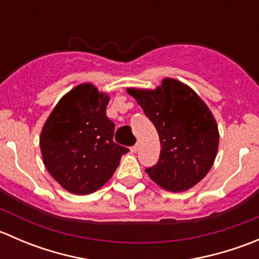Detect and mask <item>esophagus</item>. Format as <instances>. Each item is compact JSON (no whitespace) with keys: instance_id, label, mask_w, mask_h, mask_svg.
<instances>
[{"instance_id":"obj_1","label":"esophagus","mask_w":259,"mask_h":259,"mask_svg":"<svg viewBox=\"0 0 259 259\" xmlns=\"http://www.w3.org/2000/svg\"><path fill=\"white\" fill-rule=\"evenodd\" d=\"M130 150H132V153H137V151L139 150V144H135L134 146H132V148H130Z\"/></svg>"}]
</instances>
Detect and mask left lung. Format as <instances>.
<instances>
[{
    "label": "left lung",
    "mask_w": 259,
    "mask_h": 259,
    "mask_svg": "<svg viewBox=\"0 0 259 259\" xmlns=\"http://www.w3.org/2000/svg\"><path fill=\"white\" fill-rule=\"evenodd\" d=\"M159 134L158 163L145 169L151 180L169 192H184L210 170L219 144L218 125L193 89L164 79L155 90L127 89Z\"/></svg>",
    "instance_id": "left-lung-1"
}]
</instances>
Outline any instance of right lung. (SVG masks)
<instances>
[{"instance_id":"right-lung-1","label":"right lung","mask_w":259,"mask_h":259,"mask_svg":"<svg viewBox=\"0 0 259 259\" xmlns=\"http://www.w3.org/2000/svg\"><path fill=\"white\" fill-rule=\"evenodd\" d=\"M109 96L93 83L64 95L40 135L44 164L67 192L90 194L113 177L129 149L114 143L115 124L106 116Z\"/></svg>"}]
</instances>
